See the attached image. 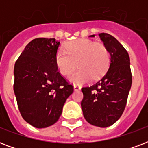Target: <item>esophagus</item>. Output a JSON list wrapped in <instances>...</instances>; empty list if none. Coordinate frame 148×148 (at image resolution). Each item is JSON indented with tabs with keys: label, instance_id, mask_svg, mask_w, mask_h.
I'll list each match as a JSON object with an SVG mask.
<instances>
[{
	"label": "esophagus",
	"instance_id": "esophagus-1",
	"mask_svg": "<svg viewBox=\"0 0 148 148\" xmlns=\"http://www.w3.org/2000/svg\"><path fill=\"white\" fill-rule=\"evenodd\" d=\"M81 89V87L80 85H77V84H74V90H80Z\"/></svg>",
	"mask_w": 148,
	"mask_h": 148
}]
</instances>
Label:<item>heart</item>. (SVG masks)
I'll return each mask as SVG.
<instances>
[{"label": "heart", "mask_w": 148, "mask_h": 148, "mask_svg": "<svg viewBox=\"0 0 148 148\" xmlns=\"http://www.w3.org/2000/svg\"><path fill=\"white\" fill-rule=\"evenodd\" d=\"M109 61V52L104 45L85 39L69 43L65 50H58L55 57L57 67L64 76L70 75L77 64L80 67L69 77L71 82L77 84L85 82L90 77L97 78L102 75Z\"/></svg>", "instance_id": "1"}]
</instances>
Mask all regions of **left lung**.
Listing matches in <instances>:
<instances>
[{
    "instance_id": "1",
    "label": "left lung",
    "mask_w": 148,
    "mask_h": 148,
    "mask_svg": "<svg viewBox=\"0 0 148 148\" xmlns=\"http://www.w3.org/2000/svg\"><path fill=\"white\" fill-rule=\"evenodd\" d=\"M110 53L105 74L94 85L81 89V108L89 124L107 127L119 119L126 107L132 84L130 58L122 45L109 34H98ZM90 37L94 38L95 34Z\"/></svg>"
}]
</instances>
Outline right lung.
Instances as JSON below:
<instances>
[{
  "mask_svg": "<svg viewBox=\"0 0 148 148\" xmlns=\"http://www.w3.org/2000/svg\"><path fill=\"white\" fill-rule=\"evenodd\" d=\"M55 38H36L27 45L14 65V91L24 121L37 128L55 124L74 92L58 70Z\"/></svg>",
  "mask_w": 148,
  "mask_h": 148,
  "instance_id": "add662e5",
  "label": "right lung"
}]
</instances>
